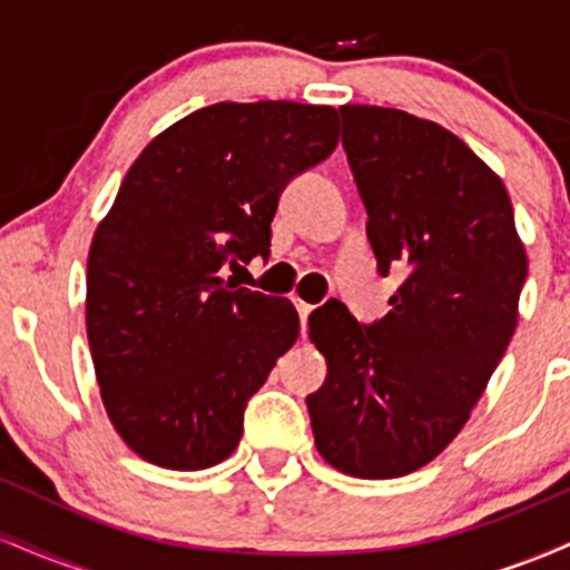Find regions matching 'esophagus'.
Instances as JSON below:
<instances>
[{
    "instance_id": "34e87169",
    "label": "esophagus",
    "mask_w": 570,
    "mask_h": 570,
    "mask_svg": "<svg viewBox=\"0 0 570 570\" xmlns=\"http://www.w3.org/2000/svg\"><path fill=\"white\" fill-rule=\"evenodd\" d=\"M292 303H294V307H297V313H299V324H303V330H305V324H307V316H311L313 305L303 303V299H299V297H292Z\"/></svg>"
}]
</instances>
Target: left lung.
<instances>
[{"label": "left lung", "mask_w": 570, "mask_h": 570, "mask_svg": "<svg viewBox=\"0 0 570 570\" xmlns=\"http://www.w3.org/2000/svg\"><path fill=\"white\" fill-rule=\"evenodd\" d=\"M340 115L377 271L404 265L407 278L370 326L343 305L311 313L326 381L307 412L330 466L394 480L466 426L514 335L528 257L499 174L455 134L402 109Z\"/></svg>", "instance_id": "1"}]
</instances>
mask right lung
I'll use <instances>...</instances> for the list:
<instances>
[{
	"label": "right lung",
	"mask_w": 570,
	"mask_h": 570,
	"mask_svg": "<svg viewBox=\"0 0 570 570\" xmlns=\"http://www.w3.org/2000/svg\"><path fill=\"white\" fill-rule=\"evenodd\" d=\"M337 109L219 101L155 136L88 252L85 326L101 402L144 461L198 472L244 434L246 399L299 335L289 299L227 284L271 248L286 181L330 158Z\"/></svg>",
	"instance_id": "1"
}]
</instances>
